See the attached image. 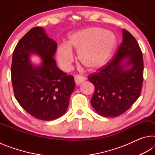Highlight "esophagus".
Instances as JSON below:
<instances>
[{"label": "esophagus", "mask_w": 155, "mask_h": 155, "mask_svg": "<svg viewBox=\"0 0 155 155\" xmlns=\"http://www.w3.org/2000/svg\"><path fill=\"white\" fill-rule=\"evenodd\" d=\"M74 81H75L76 84H77V85H80L81 83H83L84 81H85V78L82 77V76L78 74L77 76H75Z\"/></svg>", "instance_id": "obj_1"}]
</instances>
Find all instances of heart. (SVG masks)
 <instances>
[{
    "label": "heart",
    "instance_id": "b5f03b06",
    "mask_svg": "<svg viewBox=\"0 0 155 155\" xmlns=\"http://www.w3.org/2000/svg\"><path fill=\"white\" fill-rule=\"evenodd\" d=\"M116 44V37L113 33L100 27L86 28L69 35L66 44L57 48V59L63 69H68L74 60V49L84 66L96 70L107 64Z\"/></svg>",
    "mask_w": 155,
    "mask_h": 155
}]
</instances>
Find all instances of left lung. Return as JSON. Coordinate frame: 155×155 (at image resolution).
I'll return each mask as SVG.
<instances>
[{"label":"left lung","instance_id":"obj_1","mask_svg":"<svg viewBox=\"0 0 155 155\" xmlns=\"http://www.w3.org/2000/svg\"><path fill=\"white\" fill-rule=\"evenodd\" d=\"M122 35V42L112 59L88 76L95 87L91 104L103 117L124 114L138 99L142 89V52L130 33L123 29ZM125 58L127 61L123 64Z\"/></svg>","mask_w":155,"mask_h":155}]
</instances>
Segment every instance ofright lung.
Segmentation results:
<instances>
[{"label": "right lung", "instance_id": "obj_1", "mask_svg": "<svg viewBox=\"0 0 155 155\" xmlns=\"http://www.w3.org/2000/svg\"><path fill=\"white\" fill-rule=\"evenodd\" d=\"M57 47L43 28L33 27L20 39L13 52L11 76L15 98L30 115L45 121L65 114L75 87L74 77L57 67L53 58ZM32 53L43 59L40 67L31 65Z\"/></svg>", "mask_w": 155, "mask_h": 155}]
</instances>
